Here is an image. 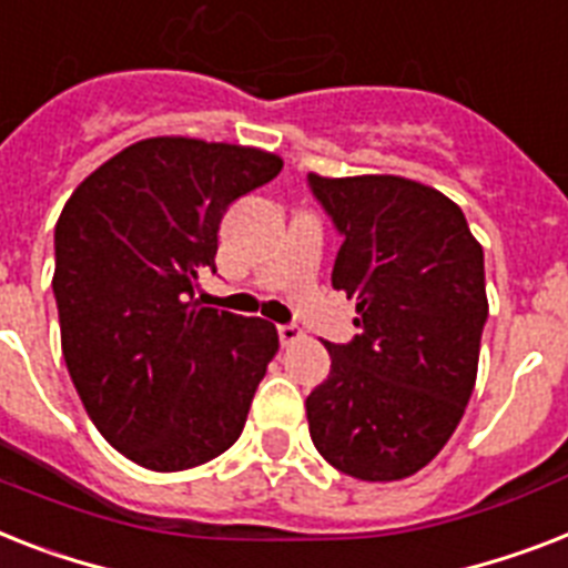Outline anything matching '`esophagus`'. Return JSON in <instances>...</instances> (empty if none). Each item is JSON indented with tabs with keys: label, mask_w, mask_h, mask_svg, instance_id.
I'll use <instances>...</instances> for the list:
<instances>
[{
	"label": "esophagus",
	"mask_w": 568,
	"mask_h": 568,
	"mask_svg": "<svg viewBox=\"0 0 568 568\" xmlns=\"http://www.w3.org/2000/svg\"><path fill=\"white\" fill-rule=\"evenodd\" d=\"M276 332H280V344H283V347H292V344L303 341V329H300L297 324L276 326Z\"/></svg>",
	"instance_id": "esophagus-1"
}]
</instances>
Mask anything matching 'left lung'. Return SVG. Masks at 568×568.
I'll return each mask as SVG.
<instances>
[{
  "label": "left lung",
  "mask_w": 568,
  "mask_h": 568,
  "mask_svg": "<svg viewBox=\"0 0 568 568\" xmlns=\"http://www.w3.org/2000/svg\"><path fill=\"white\" fill-rule=\"evenodd\" d=\"M341 233L332 285L356 300L358 335L329 344L306 399L308 435L362 481L423 469L458 428L487 321L484 251L455 201L396 174H308Z\"/></svg>",
  "instance_id": "1"
}]
</instances>
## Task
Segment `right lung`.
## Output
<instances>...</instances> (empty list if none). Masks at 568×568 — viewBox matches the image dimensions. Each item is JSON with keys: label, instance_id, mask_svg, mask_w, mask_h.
Wrapping results in <instances>:
<instances>
[{"label": "right lung", "instance_id": "right-lung-1", "mask_svg": "<svg viewBox=\"0 0 568 568\" xmlns=\"http://www.w3.org/2000/svg\"><path fill=\"white\" fill-rule=\"evenodd\" d=\"M280 169L268 151L154 136L110 156L60 212L52 288L69 376L101 437L140 467H197L242 435L280 335L192 288L215 271L227 206Z\"/></svg>", "mask_w": 568, "mask_h": 568}]
</instances>
